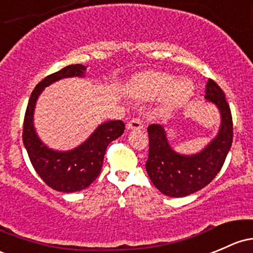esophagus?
Listing matches in <instances>:
<instances>
[{
    "label": "esophagus",
    "mask_w": 253,
    "mask_h": 253,
    "mask_svg": "<svg viewBox=\"0 0 253 253\" xmlns=\"http://www.w3.org/2000/svg\"><path fill=\"white\" fill-rule=\"evenodd\" d=\"M127 129H142L143 122L140 117H135V118L130 119L129 123L126 124Z\"/></svg>",
    "instance_id": "34e87169"
}]
</instances>
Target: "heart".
Here are the masks:
<instances>
[{
  "mask_svg": "<svg viewBox=\"0 0 253 253\" xmlns=\"http://www.w3.org/2000/svg\"><path fill=\"white\" fill-rule=\"evenodd\" d=\"M194 90L189 78L175 81L173 76L164 72H145L136 76L131 82V91L140 99H156L164 95L167 107L183 104Z\"/></svg>",
  "mask_w": 253,
  "mask_h": 253,
  "instance_id": "heart-1",
  "label": "heart"
}]
</instances>
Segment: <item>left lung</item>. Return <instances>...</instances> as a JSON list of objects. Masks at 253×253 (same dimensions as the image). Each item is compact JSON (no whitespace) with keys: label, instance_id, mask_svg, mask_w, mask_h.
<instances>
[{"label":"left lung","instance_id":"8db88e82","mask_svg":"<svg viewBox=\"0 0 253 253\" xmlns=\"http://www.w3.org/2000/svg\"><path fill=\"white\" fill-rule=\"evenodd\" d=\"M205 99L221 112V127L216 138L200 153L181 156L170 147L167 134L159 124L147 127L149 148L146 170L163 194L182 198L208 186L222 169L233 142V118L225 95L214 81L206 84Z\"/></svg>","mask_w":253,"mask_h":253}]
</instances>
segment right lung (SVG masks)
I'll use <instances>...</instances> for the list:
<instances>
[{"instance_id":"add662e5","label":"right lung","mask_w":253,"mask_h":253,"mask_svg":"<svg viewBox=\"0 0 253 253\" xmlns=\"http://www.w3.org/2000/svg\"><path fill=\"white\" fill-rule=\"evenodd\" d=\"M85 66L70 65L51 73L37 84L31 93L23 126V142L31 164L47 186L58 192L82 191L96 180L101 171L106 148L124 132L122 121H110L101 124L80 147L69 152H56L43 145L34 129V108L43 89L61 78L82 77Z\"/></svg>"}]
</instances>
